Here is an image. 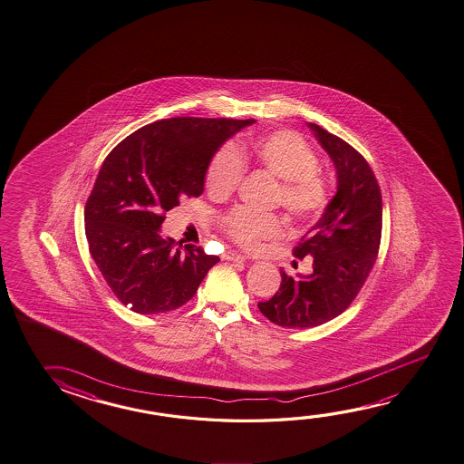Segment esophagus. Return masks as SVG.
<instances>
[{"label": "esophagus", "mask_w": 464, "mask_h": 464, "mask_svg": "<svg viewBox=\"0 0 464 464\" xmlns=\"http://www.w3.org/2000/svg\"><path fill=\"white\" fill-rule=\"evenodd\" d=\"M223 257L229 260V262H244V260H246V256L236 251H228L225 256H223Z\"/></svg>", "instance_id": "obj_1"}]
</instances>
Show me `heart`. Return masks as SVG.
Returning <instances> with one entry per match:
<instances>
[{"mask_svg":"<svg viewBox=\"0 0 464 464\" xmlns=\"http://www.w3.org/2000/svg\"><path fill=\"white\" fill-rule=\"evenodd\" d=\"M241 159L251 160L280 179L276 202L293 218H311L327 204V181L317 171V157L296 132L276 130L256 137L249 144L220 147L206 171V188L212 198H227L237 188L244 173ZM221 228L236 243L254 247L280 235L283 225L275 215L237 207L221 218Z\"/></svg>","mask_w":464,"mask_h":464,"instance_id":"heart-1","label":"heart"}]
</instances>
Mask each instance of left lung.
I'll use <instances>...</instances> for the list:
<instances>
[{
	"label": "left lung",
	"mask_w": 464,
	"mask_h": 464,
	"mask_svg": "<svg viewBox=\"0 0 464 464\" xmlns=\"http://www.w3.org/2000/svg\"><path fill=\"white\" fill-rule=\"evenodd\" d=\"M336 169V194L303 243L299 258L312 257V274L289 276L258 303L266 319L285 328H311L340 315L372 270L382 236V196L364 157L340 137L307 122Z\"/></svg>",
	"instance_id": "obj_1"
}]
</instances>
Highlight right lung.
Listing matches in <instances>:
<instances>
[{
	"label": "right lung",
	"instance_id": "right-lung-1",
	"mask_svg": "<svg viewBox=\"0 0 464 464\" xmlns=\"http://www.w3.org/2000/svg\"><path fill=\"white\" fill-rule=\"evenodd\" d=\"M256 120L169 118L110 152L85 204L93 262L122 304L144 315L175 311L220 258L161 236L165 212L198 198L213 153Z\"/></svg>",
	"mask_w": 464,
	"mask_h": 464
}]
</instances>
